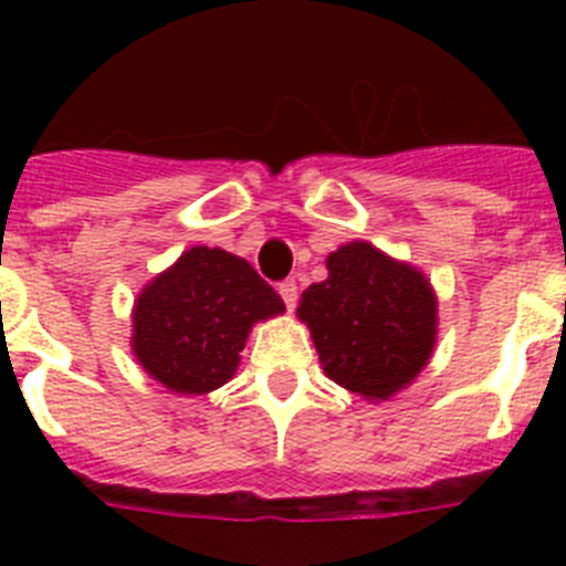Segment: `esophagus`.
Returning <instances> with one entry per match:
<instances>
[{
  "label": "esophagus",
  "mask_w": 566,
  "mask_h": 566,
  "mask_svg": "<svg viewBox=\"0 0 566 566\" xmlns=\"http://www.w3.org/2000/svg\"><path fill=\"white\" fill-rule=\"evenodd\" d=\"M277 292H280V297H283V303H286L289 312H292V308L297 306V297H300L297 283H294V280H283V283L277 286Z\"/></svg>",
  "instance_id": "obj_1"
}]
</instances>
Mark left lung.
<instances>
[{"label": "left lung", "mask_w": 566, "mask_h": 566, "mask_svg": "<svg viewBox=\"0 0 566 566\" xmlns=\"http://www.w3.org/2000/svg\"><path fill=\"white\" fill-rule=\"evenodd\" d=\"M328 277L303 292L323 368L365 399H385L424 368L437 339V300L417 269L354 240L326 260Z\"/></svg>", "instance_id": "left-lung-1"}]
</instances>
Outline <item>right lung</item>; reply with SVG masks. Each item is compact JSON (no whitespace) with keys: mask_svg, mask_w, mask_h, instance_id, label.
Instances as JSON below:
<instances>
[{"mask_svg":"<svg viewBox=\"0 0 566 566\" xmlns=\"http://www.w3.org/2000/svg\"><path fill=\"white\" fill-rule=\"evenodd\" d=\"M280 312V294L247 260L195 247L135 303L133 352L169 391L207 394L232 379L252 323Z\"/></svg>","mask_w":566,"mask_h":566,"instance_id":"add662e5","label":"right lung"}]
</instances>
